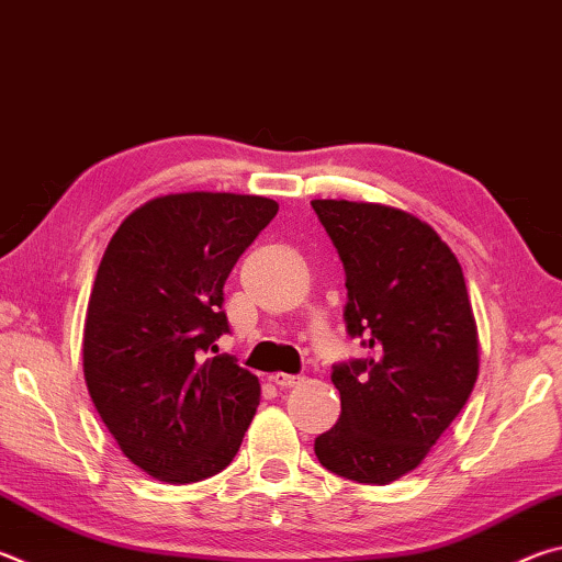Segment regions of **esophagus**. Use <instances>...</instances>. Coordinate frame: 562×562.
<instances>
[{
  "instance_id": "34e87169",
  "label": "esophagus",
  "mask_w": 562,
  "mask_h": 562,
  "mask_svg": "<svg viewBox=\"0 0 562 562\" xmlns=\"http://www.w3.org/2000/svg\"><path fill=\"white\" fill-rule=\"evenodd\" d=\"M272 382L278 384L280 389H292V386L302 384V376H300V374H284V372H278V374H272Z\"/></svg>"
}]
</instances>
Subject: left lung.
<instances>
[{
  "instance_id": "obj_1",
  "label": "left lung",
  "mask_w": 562,
  "mask_h": 562,
  "mask_svg": "<svg viewBox=\"0 0 562 562\" xmlns=\"http://www.w3.org/2000/svg\"><path fill=\"white\" fill-rule=\"evenodd\" d=\"M347 274L345 322L367 359L335 367L341 414L315 439L327 471L384 486L414 471L479 376L463 270L431 225L379 203L312 201Z\"/></svg>"
}]
</instances>
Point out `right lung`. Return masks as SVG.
Segmentation results:
<instances>
[{
  "label": "right lung",
  "mask_w": 562,
  "mask_h": 562,
  "mask_svg": "<svg viewBox=\"0 0 562 562\" xmlns=\"http://www.w3.org/2000/svg\"><path fill=\"white\" fill-rule=\"evenodd\" d=\"M262 195L170 193L136 207L103 252L83 322V376L123 456L166 483L235 459L258 376L217 355L223 284L278 215Z\"/></svg>",
  "instance_id": "1"
}]
</instances>
